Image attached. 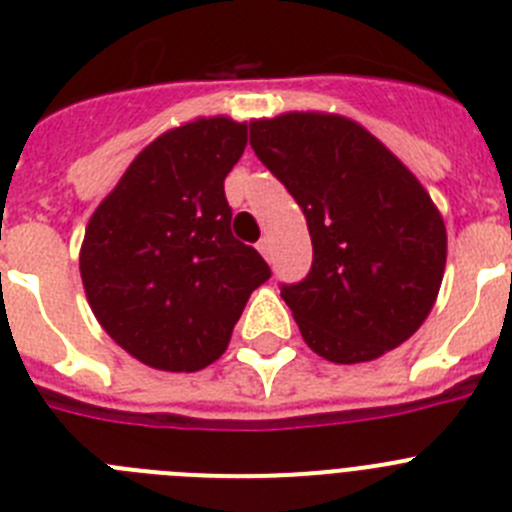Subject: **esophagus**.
Wrapping results in <instances>:
<instances>
[{
	"label": "esophagus",
	"instance_id": "34e87169",
	"mask_svg": "<svg viewBox=\"0 0 512 512\" xmlns=\"http://www.w3.org/2000/svg\"><path fill=\"white\" fill-rule=\"evenodd\" d=\"M256 248H259L264 259H271V238H269V235H264V238H261L259 246H256Z\"/></svg>",
	"mask_w": 512,
	"mask_h": 512
}]
</instances>
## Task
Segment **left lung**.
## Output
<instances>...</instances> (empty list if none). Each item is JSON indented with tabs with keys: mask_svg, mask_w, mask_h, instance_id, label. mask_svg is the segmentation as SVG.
<instances>
[{
	"mask_svg": "<svg viewBox=\"0 0 512 512\" xmlns=\"http://www.w3.org/2000/svg\"><path fill=\"white\" fill-rule=\"evenodd\" d=\"M251 148L307 217L310 274L282 284L307 346L336 364H359L408 341L446 269V225L423 184L341 115L253 120Z\"/></svg>",
	"mask_w": 512,
	"mask_h": 512,
	"instance_id": "obj_1",
	"label": "left lung"
}]
</instances>
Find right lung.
<instances>
[{"instance_id":"obj_1","label":"right lung","mask_w":512,"mask_h":512,"mask_svg":"<svg viewBox=\"0 0 512 512\" xmlns=\"http://www.w3.org/2000/svg\"><path fill=\"white\" fill-rule=\"evenodd\" d=\"M246 122L200 117L158 135L94 210L79 269L112 341L161 372H200L223 356L256 287L259 251L230 233L225 176Z\"/></svg>"}]
</instances>
